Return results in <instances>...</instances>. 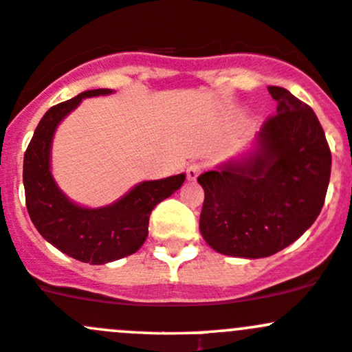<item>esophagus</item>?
<instances>
[{
	"label": "esophagus",
	"mask_w": 352,
	"mask_h": 352,
	"mask_svg": "<svg viewBox=\"0 0 352 352\" xmlns=\"http://www.w3.org/2000/svg\"><path fill=\"white\" fill-rule=\"evenodd\" d=\"M202 170H204L202 163H190V165L187 166V179L196 180L197 177L202 173Z\"/></svg>",
	"instance_id": "obj_1"
}]
</instances>
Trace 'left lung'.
Returning <instances> with one entry per match:
<instances>
[{
	"mask_svg": "<svg viewBox=\"0 0 352 352\" xmlns=\"http://www.w3.org/2000/svg\"><path fill=\"white\" fill-rule=\"evenodd\" d=\"M278 112L258 133L257 153L197 177L204 189L199 228L209 247L261 258L300 239L324 208L332 155L310 105L269 87Z\"/></svg>",
	"mask_w": 352,
	"mask_h": 352,
	"instance_id": "obj_1",
	"label": "left lung"
}]
</instances>
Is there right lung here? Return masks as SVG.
<instances>
[{
    "label": "right lung",
    "instance_id": "1",
    "mask_svg": "<svg viewBox=\"0 0 352 352\" xmlns=\"http://www.w3.org/2000/svg\"><path fill=\"white\" fill-rule=\"evenodd\" d=\"M109 94L107 88L88 90L61 102L44 113L23 156V186L32 223L49 243L76 261L105 264L140 250L148 236L150 214L158 202L170 197L186 175L150 180L134 187L112 206L85 209L73 204L49 170V153L56 127L85 97Z\"/></svg>",
    "mask_w": 352,
    "mask_h": 352
}]
</instances>
